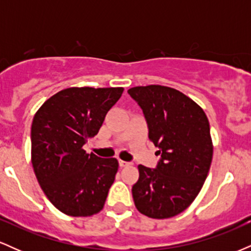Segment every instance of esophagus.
<instances>
[{
  "instance_id": "34e87169",
  "label": "esophagus",
  "mask_w": 251,
  "mask_h": 251,
  "mask_svg": "<svg viewBox=\"0 0 251 251\" xmlns=\"http://www.w3.org/2000/svg\"><path fill=\"white\" fill-rule=\"evenodd\" d=\"M129 163L125 162V160H119V166L120 168H125V166H128Z\"/></svg>"
}]
</instances>
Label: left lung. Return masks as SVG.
Returning <instances> with one entry per match:
<instances>
[{"label": "left lung", "instance_id": "left-lung-1", "mask_svg": "<svg viewBox=\"0 0 251 251\" xmlns=\"http://www.w3.org/2000/svg\"><path fill=\"white\" fill-rule=\"evenodd\" d=\"M142 108L149 138L159 150L154 169L139 165L132 186L135 208L151 218H170L184 211L200 194L212 160V142L205 113L185 94L159 85L129 88Z\"/></svg>", "mask_w": 251, "mask_h": 251}]
</instances>
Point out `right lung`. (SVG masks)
Listing matches in <instances>:
<instances>
[{"label":"right lung","mask_w":251,"mask_h":251,"mask_svg":"<svg viewBox=\"0 0 251 251\" xmlns=\"http://www.w3.org/2000/svg\"><path fill=\"white\" fill-rule=\"evenodd\" d=\"M124 88L71 87L40 107L31 124V163L45 195L73 217L103 208L118 171L116 158L86 153L82 146L101 127Z\"/></svg>","instance_id":"obj_1"}]
</instances>
